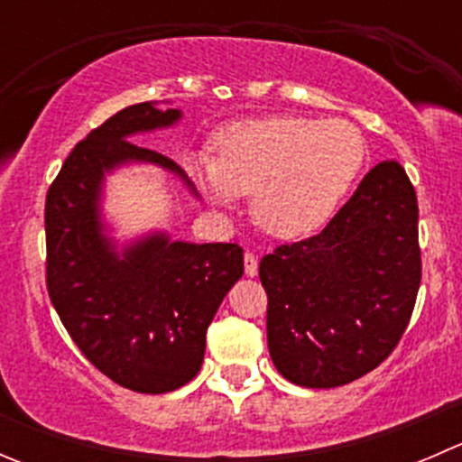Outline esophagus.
Returning a JSON list of instances; mask_svg holds the SVG:
<instances>
[{
    "label": "esophagus",
    "mask_w": 462,
    "mask_h": 462,
    "mask_svg": "<svg viewBox=\"0 0 462 462\" xmlns=\"http://www.w3.org/2000/svg\"><path fill=\"white\" fill-rule=\"evenodd\" d=\"M244 268H245V274H248V277H254V274H257L259 263H257V257H254L253 253L244 254Z\"/></svg>",
    "instance_id": "esophagus-1"
}]
</instances>
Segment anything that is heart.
Segmentation results:
<instances>
[{"instance_id": "1", "label": "heart", "mask_w": 462, "mask_h": 462, "mask_svg": "<svg viewBox=\"0 0 462 462\" xmlns=\"http://www.w3.org/2000/svg\"><path fill=\"white\" fill-rule=\"evenodd\" d=\"M365 161V138L348 120L273 116L227 125L217 138V158L197 153L192 174L217 203L253 194L259 226L295 239L333 217Z\"/></svg>"}]
</instances>
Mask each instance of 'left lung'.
<instances>
[{
	"mask_svg": "<svg viewBox=\"0 0 462 462\" xmlns=\"http://www.w3.org/2000/svg\"><path fill=\"white\" fill-rule=\"evenodd\" d=\"M420 277L416 189L400 162L384 161L319 235L261 259L279 374L333 389L374 371L407 330Z\"/></svg>",
	"mask_w": 462,
	"mask_h": 462,
	"instance_id": "left-lung-1",
	"label": "left lung"
}]
</instances>
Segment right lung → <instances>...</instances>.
<instances>
[{
    "label": "right lung",
    "mask_w": 462,
    "mask_h": 462,
    "mask_svg": "<svg viewBox=\"0 0 462 462\" xmlns=\"http://www.w3.org/2000/svg\"><path fill=\"white\" fill-rule=\"evenodd\" d=\"M179 118V109L161 111L152 102L118 111L73 147L46 194L53 309L87 360L138 393H167L199 374L209 321L244 274L236 244L197 245L158 232L120 254L102 232V180L114 167L153 162L192 188L171 158L127 141Z\"/></svg>",
    "instance_id": "1"
}]
</instances>
